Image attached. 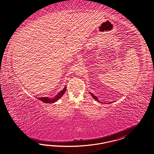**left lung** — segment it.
<instances>
[{"label": "left lung", "mask_w": 154, "mask_h": 154, "mask_svg": "<svg viewBox=\"0 0 154 154\" xmlns=\"http://www.w3.org/2000/svg\"><path fill=\"white\" fill-rule=\"evenodd\" d=\"M89 93H90V95L92 96V97H93V98H94L95 100H96V101H98L99 103H101V104H104V103H103L102 102H101L100 100H99V99H98V98H97V97H96L95 95H94L93 94H92V93H91V92H89ZM113 102H114V101L110 102V103H109V104H111V103H113Z\"/></svg>", "instance_id": "obj_1"}]
</instances>
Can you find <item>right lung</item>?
I'll return each instance as SVG.
<instances>
[{"mask_svg":"<svg viewBox=\"0 0 154 154\" xmlns=\"http://www.w3.org/2000/svg\"><path fill=\"white\" fill-rule=\"evenodd\" d=\"M66 91V86H65L61 91L59 92L57 95L55 96L54 97H53V98H49L48 97H37V98L38 99L41 100L42 102H44L45 103H49V104L54 103L58 100L59 99H60L61 97H62V96L64 94Z\"/></svg>","mask_w":154,"mask_h":154,"instance_id":"1","label":"right lung"}]
</instances>
